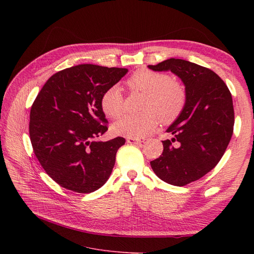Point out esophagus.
<instances>
[{
    "label": "esophagus",
    "mask_w": 254,
    "mask_h": 254,
    "mask_svg": "<svg viewBox=\"0 0 254 254\" xmlns=\"http://www.w3.org/2000/svg\"><path fill=\"white\" fill-rule=\"evenodd\" d=\"M127 142L129 144H141L144 142V139L141 138H127Z\"/></svg>",
    "instance_id": "obj_1"
}]
</instances>
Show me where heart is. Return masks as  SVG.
<instances>
[{
	"instance_id": "1",
	"label": "heart",
	"mask_w": 254,
	"mask_h": 254,
	"mask_svg": "<svg viewBox=\"0 0 254 254\" xmlns=\"http://www.w3.org/2000/svg\"><path fill=\"white\" fill-rule=\"evenodd\" d=\"M131 91L144 93L139 114L125 115L112 125L115 135L141 138L148 135L158 125L172 124L181 115L186 104L184 86L169 74L146 69L136 71L127 80ZM101 108L105 115L117 118L124 112V96L117 85L104 91Z\"/></svg>"
}]
</instances>
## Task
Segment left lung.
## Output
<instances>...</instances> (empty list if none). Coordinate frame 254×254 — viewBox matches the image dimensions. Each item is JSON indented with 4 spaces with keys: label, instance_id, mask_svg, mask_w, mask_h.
<instances>
[{
    "label": "left lung",
    "instance_id": "8db88e82",
    "mask_svg": "<svg viewBox=\"0 0 254 254\" xmlns=\"http://www.w3.org/2000/svg\"><path fill=\"white\" fill-rule=\"evenodd\" d=\"M148 68L171 71L185 85L186 104L181 115L167 129L162 155L150 162L163 181L184 186L198 180L221 159L234 130L231 91L212 70L180 59H170Z\"/></svg>",
    "mask_w": 254,
    "mask_h": 254
}]
</instances>
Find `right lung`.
<instances>
[{"label": "right lung", "instance_id": "right-lung-1", "mask_svg": "<svg viewBox=\"0 0 254 254\" xmlns=\"http://www.w3.org/2000/svg\"><path fill=\"white\" fill-rule=\"evenodd\" d=\"M127 73L125 68L78 64L52 75L38 93L30 114L32 146L62 188L89 193L109 179L126 139L95 140L108 129L101 98Z\"/></svg>", "mask_w": 254, "mask_h": 254}]
</instances>
